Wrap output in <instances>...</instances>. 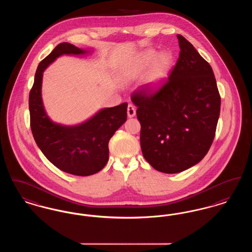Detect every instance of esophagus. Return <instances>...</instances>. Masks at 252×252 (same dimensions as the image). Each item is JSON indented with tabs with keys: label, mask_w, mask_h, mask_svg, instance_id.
<instances>
[{
	"label": "esophagus",
	"mask_w": 252,
	"mask_h": 252,
	"mask_svg": "<svg viewBox=\"0 0 252 252\" xmlns=\"http://www.w3.org/2000/svg\"><path fill=\"white\" fill-rule=\"evenodd\" d=\"M135 115H136V108L133 105H128V107H127V116L129 118H132Z\"/></svg>",
	"instance_id": "obj_1"
}]
</instances>
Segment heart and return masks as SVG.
Returning a JSON list of instances; mask_svg holds the SVG:
<instances>
[{
  "mask_svg": "<svg viewBox=\"0 0 252 252\" xmlns=\"http://www.w3.org/2000/svg\"><path fill=\"white\" fill-rule=\"evenodd\" d=\"M174 57L169 51L157 52L156 49L145 48L139 52L120 72V78L127 82L138 78L144 72V89L146 92H155L159 89L171 72Z\"/></svg>",
  "mask_w": 252,
  "mask_h": 252,
  "instance_id": "b5f03b06",
  "label": "heart"
}]
</instances>
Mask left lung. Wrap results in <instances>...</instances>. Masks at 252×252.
Here are the masks:
<instances>
[{"instance_id": "1", "label": "left lung", "mask_w": 252, "mask_h": 252, "mask_svg": "<svg viewBox=\"0 0 252 252\" xmlns=\"http://www.w3.org/2000/svg\"><path fill=\"white\" fill-rule=\"evenodd\" d=\"M167 83L154 94L132 96L141 148L157 171L177 174L198 163L216 135L221 99L210 64L184 36Z\"/></svg>"}]
</instances>
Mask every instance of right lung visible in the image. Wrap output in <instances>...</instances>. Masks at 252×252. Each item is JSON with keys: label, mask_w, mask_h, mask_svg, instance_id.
I'll list each match as a JSON object with an SVG mask.
<instances>
[{"label": "right lung", "mask_w": 252, "mask_h": 252, "mask_svg": "<svg viewBox=\"0 0 252 252\" xmlns=\"http://www.w3.org/2000/svg\"><path fill=\"white\" fill-rule=\"evenodd\" d=\"M91 50L62 42L36 69L29 94L31 130L38 148L56 167L75 176H91L101 171L108 160V142L126 121L127 103L101 108L94 116L74 126L56 123L47 114L41 94L43 72L61 56H84Z\"/></svg>", "instance_id": "obj_1"}]
</instances>
